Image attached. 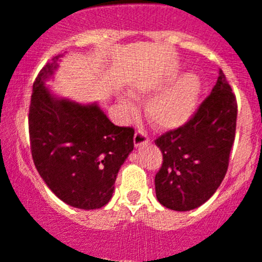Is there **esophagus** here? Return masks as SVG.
<instances>
[{
  "label": "esophagus",
  "mask_w": 262,
  "mask_h": 262,
  "mask_svg": "<svg viewBox=\"0 0 262 262\" xmlns=\"http://www.w3.org/2000/svg\"><path fill=\"white\" fill-rule=\"evenodd\" d=\"M149 142V137L147 136V133L142 130H137L136 134H134V144L136 147L142 146V144H147Z\"/></svg>",
  "instance_id": "esophagus-1"
}]
</instances>
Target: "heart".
Masks as SVG:
<instances>
[{"label":"heart","mask_w":262,"mask_h":262,"mask_svg":"<svg viewBox=\"0 0 262 262\" xmlns=\"http://www.w3.org/2000/svg\"><path fill=\"white\" fill-rule=\"evenodd\" d=\"M198 90V81L190 76L172 89L153 97L147 105V114L152 123L166 129L178 128L186 123L194 112ZM123 104L130 112L134 109L129 99H124Z\"/></svg>","instance_id":"1"}]
</instances>
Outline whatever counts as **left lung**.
<instances>
[{
    "mask_svg": "<svg viewBox=\"0 0 262 262\" xmlns=\"http://www.w3.org/2000/svg\"><path fill=\"white\" fill-rule=\"evenodd\" d=\"M236 121V95L219 71L212 92L191 118L155 141L163 158L155 178L156 196L163 207L191 210L215 192L228 170Z\"/></svg>",
    "mask_w": 262,
    "mask_h": 262,
    "instance_id": "8db88e82",
    "label": "left lung"
}]
</instances>
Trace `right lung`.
Wrapping results in <instances>:
<instances>
[{"instance_id":"right-lung-1","label":"right lung","mask_w":262,"mask_h":262,"mask_svg":"<svg viewBox=\"0 0 262 262\" xmlns=\"http://www.w3.org/2000/svg\"><path fill=\"white\" fill-rule=\"evenodd\" d=\"M57 59L41 68L33 84L29 136L34 165L60 200L99 209L112 199L119 168L133 150L134 129L113 124L97 105L54 99L44 80Z\"/></svg>"}]
</instances>
